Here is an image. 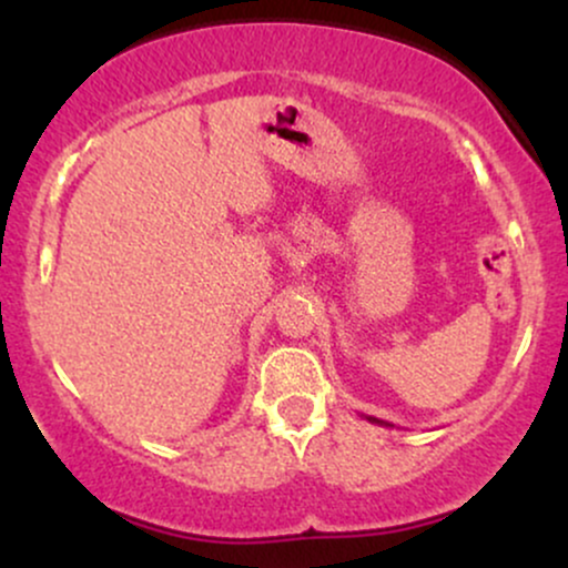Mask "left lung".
<instances>
[{
    "label": "left lung",
    "instance_id": "1",
    "mask_svg": "<svg viewBox=\"0 0 568 568\" xmlns=\"http://www.w3.org/2000/svg\"><path fill=\"white\" fill-rule=\"evenodd\" d=\"M366 419L371 422V425H382V427H393L389 425V422H382V419H376V416H366Z\"/></svg>",
    "mask_w": 568,
    "mask_h": 568
}]
</instances>
